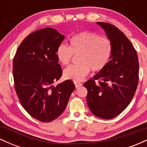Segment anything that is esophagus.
Instances as JSON below:
<instances>
[{
    "mask_svg": "<svg viewBox=\"0 0 147 147\" xmlns=\"http://www.w3.org/2000/svg\"><path fill=\"white\" fill-rule=\"evenodd\" d=\"M74 84H75L76 88H79L82 86V84L80 83V82H74Z\"/></svg>",
    "mask_w": 147,
    "mask_h": 147,
    "instance_id": "esophagus-1",
    "label": "esophagus"
}]
</instances>
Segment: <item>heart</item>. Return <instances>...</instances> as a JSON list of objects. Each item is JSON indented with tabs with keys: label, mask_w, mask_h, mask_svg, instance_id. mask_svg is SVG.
<instances>
[{
	"label": "heart",
	"mask_w": 147,
	"mask_h": 147,
	"mask_svg": "<svg viewBox=\"0 0 147 147\" xmlns=\"http://www.w3.org/2000/svg\"><path fill=\"white\" fill-rule=\"evenodd\" d=\"M112 42L106 37H101L96 33L84 32L70 39V47L60 44L57 47V58L61 64L67 65L73 55H78L77 64L65 68V79L77 82L82 81L90 71L99 72L105 68L113 54Z\"/></svg>",
	"instance_id": "heart-1"
}]
</instances>
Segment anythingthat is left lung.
<instances>
[{
    "instance_id": "1",
    "label": "left lung",
    "mask_w": 147,
    "mask_h": 147,
    "mask_svg": "<svg viewBox=\"0 0 147 147\" xmlns=\"http://www.w3.org/2000/svg\"><path fill=\"white\" fill-rule=\"evenodd\" d=\"M113 43V54L105 68L84 84L92 114L102 119L119 115L132 100L139 80V62L134 47L122 31L110 23L97 22Z\"/></svg>"
}]
</instances>
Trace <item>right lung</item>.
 Segmentation results:
<instances>
[{
  "mask_svg": "<svg viewBox=\"0 0 147 147\" xmlns=\"http://www.w3.org/2000/svg\"><path fill=\"white\" fill-rule=\"evenodd\" d=\"M64 37L50 28L34 32L22 41L13 59L14 88L20 102L41 122L60 116L75 88L71 80L52 85L62 76L56 51Z\"/></svg>",
  "mask_w": 147,
  "mask_h": 147,
  "instance_id": "obj_1",
  "label": "right lung"
}]
</instances>
